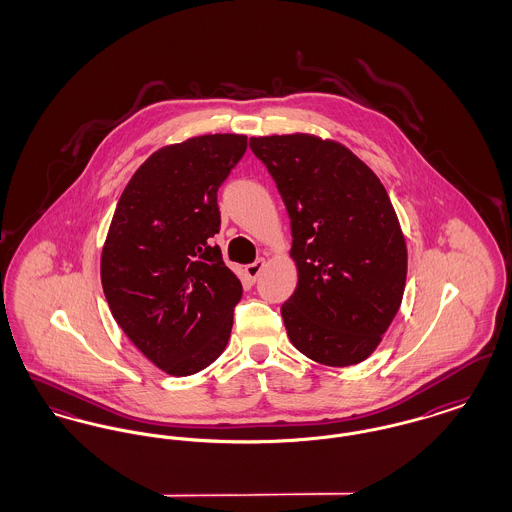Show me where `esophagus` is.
Masks as SVG:
<instances>
[{
	"label": "esophagus",
	"mask_w": 512,
	"mask_h": 512,
	"mask_svg": "<svg viewBox=\"0 0 512 512\" xmlns=\"http://www.w3.org/2000/svg\"><path fill=\"white\" fill-rule=\"evenodd\" d=\"M265 263H267V261H265V259H257V261H255V263H251V265H247V267H245V274H247V278H249V280H253V282H255V280H257V276H259V274H261V270H263V268H265Z\"/></svg>",
	"instance_id": "obj_1"
}]
</instances>
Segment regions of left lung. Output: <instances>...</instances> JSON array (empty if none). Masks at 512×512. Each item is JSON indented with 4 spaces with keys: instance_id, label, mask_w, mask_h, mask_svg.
Instances as JSON below:
<instances>
[{
    "instance_id": "1",
    "label": "left lung",
    "mask_w": 512,
    "mask_h": 512,
    "mask_svg": "<svg viewBox=\"0 0 512 512\" xmlns=\"http://www.w3.org/2000/svg\"><path fill=\"white\" fill-rule=\"evenodd\" d=\"M292 220L297 288L282 305L295 349L320 365L365 361L397 315L407 245L380 178L311 134L249 140Z\"/></svg>"
}]
</instances>
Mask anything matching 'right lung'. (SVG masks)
<instances>
[{"instance_id":"add662e5","label":"right lung","mask_w":512,"mask_h":512,"mask_svg":"<svg viewBox=\"0 0 512 512\" xmlns=\"http://www.w3.org/2000/svg\"><path fill=\"white\" fill-rule=\"evenodd\" d=\"M247 149L240 134L161 147L134 172L101 251V286L122 332L172 376L219 359L242 299L224 265L217 192Z\"/></svg>"}]
</instances>
